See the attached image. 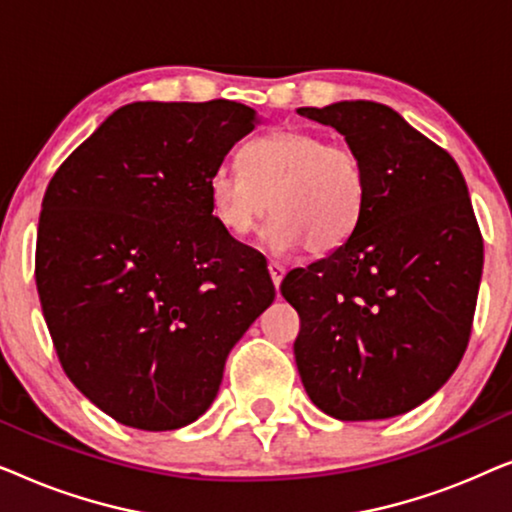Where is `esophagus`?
<instances>
[{
    "label": "esophagus",
    "mask_w": 512,
    "mask_h": 512,
    "mask_svg": "<svg viewBox=\"0 0 512 512\" xmlns=\"http://www.w3.org/2000/svg\"><path fill=\"white\" fill-rule=\"evenodd\" d=\"M268 270H270V277H272V284H275V289H279V284H282V279L286 275V268L279 261H270L268 263Z\"/></svg>",
    "instance_id": "34e87169"
}]
</instances>
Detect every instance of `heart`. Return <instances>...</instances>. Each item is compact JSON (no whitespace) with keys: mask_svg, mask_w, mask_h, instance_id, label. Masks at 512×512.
Wrapping results in <instances>:
<instances>
[{"mask_svg":"<svg viewBox=\"0 0 512 512\" xmlns=\"http://www.w3.org/2000/svg\"><path fill=\"white\" fill-rule=\"evenodd\" d=\"M240 165L219 167L207 181L209 205L230 235L244 237L263 214L272 251L328 254L347 242L366 205V170L349 144L303 130H275L249 139Z\"/></svg>","mask_w":512,"mask_h":512,"instance_id":"heart-1","label":"heart"}]
</instances>
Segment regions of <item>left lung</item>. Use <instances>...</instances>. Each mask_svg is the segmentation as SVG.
Segmentation results:
<instances>
[{
	"instance_id": "8db88e82",
	"label": "left lung",
	"mask_w": 512,
	"mask_h": 512,
	"mask_svg": "<svg viewBox=\"0 0 512 512\" xmlns=\"http://www.w3.org/2000/svg\"><path fill=\"white\" fill-rule=\"evenodd\" d=\"M298 114L345 135L366 170L354 233L279 286L300 317V380L342 422L403 415L450 380L471 338L482 235L464 174L384 104Z\"/></svg>"
}]
</instances>
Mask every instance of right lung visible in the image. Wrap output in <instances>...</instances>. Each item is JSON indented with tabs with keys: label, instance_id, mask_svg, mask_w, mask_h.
<instances>
[{
	"label": "right lung",
	"instance_id": "add662e5",
	"mask_svg": "<svg viewBox=\"0 0 512 512\" xmlns=\"http://www.w3.org/2000/svg\"><path fill=\"white\" fill-rule=\"evenodd\" d=\"M256 123L230 100L125 104L46 188L34 277L55 354L132 429L205 415L230 349L275 300L265 258L216 221L207 193Z\"/></svg>",
	"mask_w": 512,
	"mask_h": 512
}]
</instances>
